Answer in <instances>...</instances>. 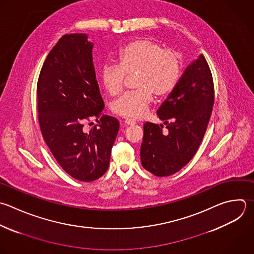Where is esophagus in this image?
Returning a JSON list of instances; mask_svg holds the SVG:
<instances>
[{
    "instance_id": "34e87169",
    "label": "esophagus",
    "mask_w": 254,
    "mask_h": 254,
    "mask_svg": "<svg viewBox=\"0 0 254 254\" xmlns=\"http://www.w3.org/2000/svg\"><path fill=\"white\" fill-rule=\"evenodd\" d=\"M125 123H126L127 125H134V124H136V121H135L134 119L127 118V119H125Z\"/></svg>"
}]
</instances>
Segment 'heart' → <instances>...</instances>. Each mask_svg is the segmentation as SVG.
<instances>
[{"instance_id": "b5f03b06", "label": "heart", "mask_w": 254, "mask_h": 254, "mask_svg": "<svg viewBox=\"0 0 254 254\" xmlns=\"http://www.w3.org/2000/svg\"><path fill=\"white\" fill-rule=\"evenodd\" d=\"M181 57L149 39H141L127 45L119 54V64L106 63L101 69V80L106 91L118 95L124 87L126 74L135 77L138 88L115 100L113 111L123 117L141 118L149 110L156 97L169 95L181 76Z\"/></svg>"}]
</instances>
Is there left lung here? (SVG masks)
I'll list each match as a JSON object with an SVG mask.
<instances>
[{"instance_id":"1","label":"left lung","mask_w":254,"mask_h":254,"mask_svg":"<svg viewBox=\"0 0 254 254\" xmlns=\"http://www.w3.org/2000/svg\"><path fill=\"white\" fill-rule=\"evenodd\" d=\"M213 103L212 75L199 55L157 111L166 129L163 124H144L142 166L157 177L171 176L186 166L202 141Z\"/></svg>"}]
</instances>
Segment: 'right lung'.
Returning <instances> with one entry per match:
<instances>
[{
	"mask_svg": "<svg viewBox=\"0 0 254 254\" xmlns=\"http://www.w3.org/2000/svg\"><path fill=\"white\" fill-rule=\"evenodd\" d=\"M92 49L85 34L62 37L44 63L37 87L44 140L60 166L81 182L106 173L119 130V121L103 114ZM92 119L99 124L85 131Z\"/></svg>",
	"mask_w": 254,
	"mask_h": 254,
	"instance_id": "right-lung-1",
	"label": "right lung"
}]
</instances>
